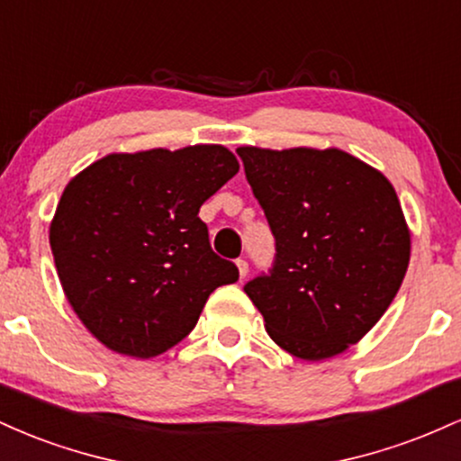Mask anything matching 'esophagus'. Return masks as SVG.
<instances>
[{
    "instance_id": "obj_1",
    "label": "esophagus",
    "mask_w": 461,
    "mask_h": 461,
    "mask_svg": "<svg viewBox=\"0 0 461 461\" xmlns=\"http://www.w3.org/2000/svg\"><path fill=\"white\" fill-rule=\"evenodd\" d=\"M236 267H238V275H240V279H245L247 275H249V264H247V260H238Z\"/></svg>"
}]
</instances>
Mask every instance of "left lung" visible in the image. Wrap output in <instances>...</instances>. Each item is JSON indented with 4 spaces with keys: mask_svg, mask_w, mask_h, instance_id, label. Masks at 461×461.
I'll list each match as a JSON object with an SVG mask.
<instances>
[{
    "mask_svg": "<svg viewBox=\"0 0 461 461\" xmlns=\"http://www.w3.org/2000/svg\"><path fill=\"white\" fill-rule=\"evenodd\" d=\"M236 151L277 240L273 273L245 293L290 356H340L377 325L407 273L411 234L394 186L338 147Z\"/></svg>",
    "mask_w": 461,
    "mask_h": 461,
    "instance_id": "8db88e82",
    "label": "left lung"
}]
</instances>
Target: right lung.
Segmentation results:
<instances>
[{
	"label": "right lung",
	"instance_id": "right-lung-1",
	"mask_svg": "<svg viewBox=\"0 0 461 461\" xmlns=\"http://www.w3.org/2000/svg\"><path fill=\"white\" fill-rule=\"evenodd\" d=\"M240 168L223 145L114 151L62 190L50 245L65 297L110 351L149 359L182 342L236 264L199 208Z\"/></svg>",
	"mask_w": 461,
	"mask_h": 461
}]
</instances>
